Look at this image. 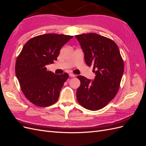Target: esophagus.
<instances>
[{
	"mask_svg": "<svg viewBox=\"0 0 146 146\" xmlns=\"http://www.w3.org/2000/svg\"><path fill=\"white\" fill-rule=\"evenodd\" d=\"M69 77H74L75 76V74H72V73H70L69 74Z\"/></svg>",
	"mask_w": 146,
	"mask_h": 146,
	"instance_id": "esophagus-1",
	"label": "esophagus"
}]
</instances>
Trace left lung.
Wrapping results in <instances>:
<instances>
[{"instance_id":"left-lung-1","label":"left lung","mask_w":146,"mask_h":146,"mask_svg":"<svg viewBox=\"0 0 146 146\" xmlns=\"http://www.w3.org/2000/svg\"><path fill=\"white\" fill-rule=\"evenodd\" d=\"M85 54V61L93 66L94 80L78 76L80 86L77 99L83 107L97 111L105 107L118 92L124 69L116 44L111 39L94 33L76 35Z\"/></svg>"}]
</instances>
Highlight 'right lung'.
I'll return each mask as SVG.
<instances>
[{
	"label": "right lung",
	"mask_w": 146,
	"mask_h": 146,
	"mask_svg": "<svg viewBox=\"0 0 146 146\" xmlns=\"http://www.w3.org/2000/svg\"><path fill=\"white\" fill-rule=\"evenodd\" d=\"M72 38L55 33L39 35L29 39L17 56L16 77L23 94L34 105L48 107L58 100L69 75L55 74L46 66L57 60L61 48Z\"/></svg>",
	"instance_id": "right-lung-1"
}]
</instances>
